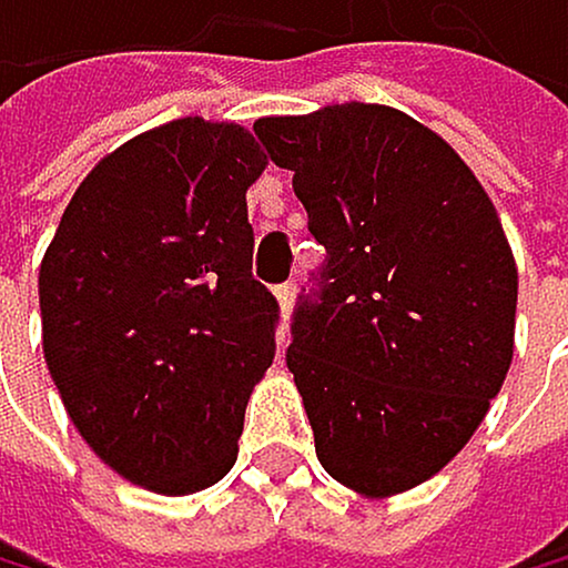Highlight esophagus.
<instances>
[{
    "label": "esophagus",
    "instance_id": "34e87169",
    "mask_svg": "<svg viewBox=\"0 0 568 568\" xmlns=\"http://www.w3.org/2000/svg\"><path fill=\"white\" fill-rule=\"evenodd\" d=\"M295 291H298V287L291 284V281H287V284H277V302H281V313H284V316H287L291 302H295Z\"/></svg>",
    "mask_w": 568,
    "mask_h": 568
}]
</instances>
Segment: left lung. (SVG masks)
<instances>
[{"mask_svg":"<svg viewBox=\"0 0 568 568\" xmlns=\"http://www.w3.org/2000/svg\"><path fill=\"white\" fill-rule=\"evenodd\" d=\"M327 260L291 316L287 369L323 469L387 498L445 469L513 363L516 263L445 138L387 105L255 120Z\"/></svg>","mask_w":568,"mask_h":568,"instance_id":"obj_1","label":"left lung"}]
</instances>
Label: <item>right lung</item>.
<instances>
[{
	"mask_svg": "<svg viewBox=\"0 0 568 568\" xmlns=\"http://www.w3.org/2000/svg\"><path fill=\"white\" fill-rule=\"evenodd\" d=\"M263 166L237 123H163L88 173L41 260V345L73 427L155 495L227 477L277 352L245 202Z\"/></svg>",
	"mask_w": 568,
	"mask_h": 568,
	"instance_id": "right-lung-1",
	"label": "right lung"
}]
</instances>
